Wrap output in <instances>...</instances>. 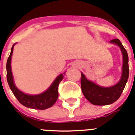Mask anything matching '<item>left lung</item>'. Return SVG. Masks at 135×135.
<instances>
[{
  "label": "left lung",
  "instance_id": "left-lung-1",
  "mask_svg": "<svg viewBox=\"0 0 135 135\" xmlns=\"http://www.w3.org/2000/svg\"><path fill=\"white\" fill-rule=\"evenodd\" d=\"M110 42L118 46L123 55L122 73L119 82L113 86L104 87L87 79L85 75L81 73L82 92L85 98L94 105L105 106L115 102L121 96L129 78V57L127 50L117 38L112 40Z\"/></svg>",
  "mask_w": 135,
  "mask_h": 135
}]
</instances>
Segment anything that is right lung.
<instances>
[{"mask_svg":"<svg viewBox=\"0 0 135 135\" xmlns=\"http://www.w3.org/2000/svg\"><path fill=\"white\" fill-rule=\"evenodd\" d=\"M16 45L14 44L11 49V52L7 60L6 63V77L10 89L16 98L18 99L20 103L27 108L35 110H46L49 108L52 107L56 102L58 98V85L62 81L65 73L59 75L55 79L52 83L43 93L38 94H28L23 93L16 87L14 84L12 72L11 68V60L12 56L14 46Z\"/></svg>","mask_w":135,"mask_h":135,"instance_id":"obj_1","label":"right lung"}]
</instances>
